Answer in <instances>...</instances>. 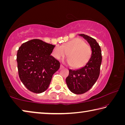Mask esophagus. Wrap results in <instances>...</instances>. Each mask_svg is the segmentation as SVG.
<instances>
[{
	"label": "esophagus",
	"instance_id": "34e87169",
	"mask_svg": "<svg viewBox=\"0 0 125 125\" xmlns=\"http://www.w3.org/2000/svg\"><path fill=\"white\" fill-rule=\"evenodd\" d=\"M64 68V66H63L62 64H61V65H60V69H62Z\"/></svg>",
	"mask_w": 125,
	"mask_h": 125
}]
</instances>
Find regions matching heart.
I'll list each match as a JSON object with an SVG mask.
<instances>
[{"instance_id": "1", "label": "heart", "mask_w": 125, "mask_h": 125, "mask_svg": "<svg viewBox=\"0 0 125 125\" xmlns=\"http://www.w3.org/2000/svg\"><path fill=\"white\" fill-rule=\"evenodd\" d=\"M92 50L90 46L83 40L74 39L63 44L57 45L52 51V54L57 60H61L68 54L69 57L65 61L67 64L74 68L83 67L90 58Z\"/></svg>"}]
</instances>
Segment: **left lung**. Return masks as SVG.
<instances>
[{"mask_svg":"<svg viewBox=\"0 0 125 125\" xmlns=\"http://www.w3.org/2000/svg\"><path fill=\"white\" fill-rule=\"evenodd\" d=\"M78 35L87 41L92 48L91 57L84 67L76 70H69L66 83L71 92L75 94L85 93L92 88L100 74L102 61L100 46L94 39L84 34Z\"/></svg>","mask_w":125,"mask_h":125,"instance_id":"obj_1","label":"left lung"}]
</instances>
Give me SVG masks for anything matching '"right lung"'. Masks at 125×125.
I'll return each instance as SVG.
<instances>
[{
    "label": "right lung",
    "instance_id": "right-lung-1",
    "mask_svg": "<svg viewBox=\"0 0 125 125\" xmlns=\"http://www.w3.org/2000/svg\"><path fill=\"white\" fill-rule=\"evenodd\" d=\"M55 45L33 39L25 42L17 53L19 78L27 89L35 93L47 89L53 74L60 67L58 60L51 56Z\"/></svg>",
    "mask_w": 125,
    "mask_h": 125
}]
</instances>
